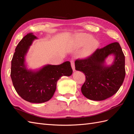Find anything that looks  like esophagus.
I'll return each instance as SVG.
<instances>
[{
  "label": "esophagus",
  "mask_w": 134,
  "mask_h": 134,
  "mask_svg": "<svg viewBox=\"0 0 134 134\" xmlns=\"http://www.w3.org/2000/svg\"><path fill=\"white\" fill-rule=\"evenodd\" d=\"M71 68L72 69L73 71H75V65H74V62L73 60H71Z\"/></svg>",
  "instance_id": "obj_1"
}]
</instances>
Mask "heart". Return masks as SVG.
Wrapping results in <instances>:
<instances>
[{
  "label": "heart",
  "mask_w": 134,
  "mask_h": 134,
  "mask_svg": "<svg viewBox=\"0 0 134 134\" xmlns=\"http://www.w3.org/2000/svg\"><path fill=\"white\" fill-rule=\"evenodd\" d=\"M78 46H82L85 45L81 51V56L83 58H87L92 55L99 46L98 40L92 38V36L87 34H80L77 36Z\"/></svg>",
  "instance_id": "1"
}]
</instances>
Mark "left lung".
Instances as JSON below:
<instances>
[{"label": "left lung", "instance_id": "8db88e82", "mask_svg": "<svg viewBox=\"0 0 134 134\" xmlns=\"http://www.w3.org/2000/svg\"><path fill=\"white\" fill-rule=\"evenodd\" d=\"M109 55L114 56L111 65L105 64ZM125 56L120 44L113 42L97 50L90 57L75 62V70L86 77L81 88L82 94L91 100H103L114 95L125 76Z\"/></svg>", "mask_w": 134, "mask_h": 134}]
</instances>
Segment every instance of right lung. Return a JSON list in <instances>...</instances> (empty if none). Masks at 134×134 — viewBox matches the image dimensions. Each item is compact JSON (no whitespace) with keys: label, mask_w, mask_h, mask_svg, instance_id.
Returning a JSON list of instances; mask_svg holds the SVG:
<instances>
[{"label":"right lung","mask_w":134,"mask_h":134,"mask_svg":"<svg viewBox=\"0 0 134 134\" xmlns=\"http://www.w3.org/2000/svg\"><path fill=\"white\" fill-rule=\"evenodd\" d=\"M35 39L37 37L29 33L18 43L12 60L10 76L16 92L23 99L41 103L52 98L58 80L63 76H70L72 69L69 62L58 65H46L37 70L28 69L25 56Z\"/></svg>","instance_id":"add662e5"}]
</instances>
